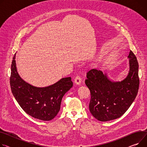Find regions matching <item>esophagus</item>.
Wrapping results in <instances>:
<instances>
[{
	"label": "esophagus",
	"mask_w": 147,
	"mask_h": 147,
	"mask_svg": "<svg viewBox=\"0 0 147 147\" xmlns=\"http://www.w3.org/2000/svg\"><path fill=\"white\" fill-rule=\"evenodd\" d=\"M81 78L79 76H77L74 79V83L77 85H79L81 83Z\"/></svg>",
	"instance_id": "1"
}]
</instances>
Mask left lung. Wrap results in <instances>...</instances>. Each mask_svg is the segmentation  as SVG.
Instances as JSON below:
<instances>
[{
  "instance_id": "8db88e82",
  "label": "left lung",
  "mask_w": 147,
  "mask_h": 147,
  "mask_svg": "<svg viewBox=\"0 0 147 147\" xmlns=\"http://www.w3.org/2000/svg\"><path fill=\"white\" fill-rule=\"evenodd\" d=\"M128 58L129 71L121 82L110 80L106 73L94 68L87 73L85 83L91 94L89 110L98 121L106 122L119 118L129 109L137 95L138 63L131 50Z\"/></svg>"
}]
</instances>
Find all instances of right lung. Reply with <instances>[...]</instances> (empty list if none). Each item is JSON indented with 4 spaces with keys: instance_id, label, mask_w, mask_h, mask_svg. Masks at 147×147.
<instances>
[{
    "instance_id": "add662e5",
    "label": "right lung",
    "mask_w": 147,
    "mask_h": 147,
    "mask_svg": "<svg viewBox=\"0 0 147 147\" xmlns=\"http://www.w3.org/2000/svg\"><path fill=\"white\" fill-rule=\"evenodd\" d=\"M16 54L11 64L10 77L12 94L22 109L38 119L48 121L54 119L60 109L62 98L73 86L71 77H65L45 87H37L25 82L19 75L16 65Z\"/></svg>"
}]
</instances>
